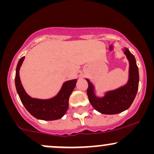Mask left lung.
<instances>
[{
    "instance_id": "8db88e82",
    "label": "left lung",
    "mask_w": 154,
    "mask_h": 154,
    "mask_svg": "<svg viewBox=\"0 0 154 154\" xmlns=\"http://www.w3.org/2000/svg\"><path fill=\"white\" fill-rule=\"evenodd\" d=\"M124 54L128 58L129 67V79L125 85L108 91L103 97H97L95 94L93 85L87 79L88 88L87 93L91 105L98 112L103 114H116L127 110L135 99L139 84V72L135 56L128 48H125Z\"/></svg>"
}]
</instances>
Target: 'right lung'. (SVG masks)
Segmentation results:
<instances>
[{
    "label": "right lung",
    "mask_w": 154,
    "mask_h": 154,
    "mask_svg": "<svg viewBox=\"0 0 154 154\" xmlns=\"http://www.w3.org/2000/svg\"><path fill=\"white\" fill-rule=\"evenodd\" d=\"M24 56L19 59L16 69L15 85L21 101L31 115L38 119L52 121L61 119L66 112L69 107V98L74 88L77 79L65 82L57 95L50 99H38L29 96L24 91L20 77L19 69L24 60Z\"/></svg>",
    "instance_id": "add662e5"
}]
</instances>
